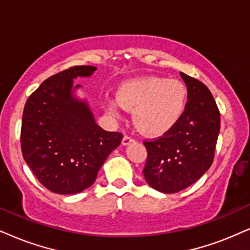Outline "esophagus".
Instances as JSON below:
<instances>
[{
    "label": "esophagus",
    "instance_id": "esophagus-1",
    "mask_svg": "<svg viewBox=\"0 0 250 250\" xmlns=\"http://www.w3.org/2000/svg\"><path fill=\"white\" fill-rule=\"evenodd\" d=\"M132 142H134V138L130 137V136H128V135L123 136V140H122L123 145H129L130 143H132Z\"/></svg>",
    "mask_w": 250,
    "mask_h": 250
}]
</instances>
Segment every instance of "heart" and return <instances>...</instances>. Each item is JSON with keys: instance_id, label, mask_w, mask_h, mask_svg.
I'll return each mask as SVG.
<instances>
[{"instance_id": "heart-1", "label": "heart", "mask_w": 250, "mask_h": 250, "mask_svg": "<svg viewBox=\"0 0 250 250\" xmlns=\"http://www.w3.org/2000/svg\"><path fill=\"white\" fill-rule=\"evenodd\" d=\"M187 100V88L181 82L147 76L120 85L116 100H106V110L115 119L122 118L121 107L132 110L135 125L143 134L160 136L178 125Z\"/></svg>"}]
</instances>
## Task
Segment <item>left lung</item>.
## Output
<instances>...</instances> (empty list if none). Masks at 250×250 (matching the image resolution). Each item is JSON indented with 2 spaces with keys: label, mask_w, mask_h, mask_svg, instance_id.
<instances>
[{
  "label": "left lung",
  "mask_w": 250,
  "mask_h": 250,
  "mask_svg": "<svg viewBox=\"0 0 250 250\" xmlns=\"http://www.w3.org/2000/svg\"><path fill=\"white\" fill-rule=\"evenodd\" d=\"M180 76L188 90L185 114L163 137L144 142V178L165 194L183 190L210 168L220 130L219 109L209 88L183 72Z\"/></svg>",
  "instance_id": "left-lung-1"
}]
</instances>
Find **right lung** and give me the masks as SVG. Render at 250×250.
Wrapping results in <instances>:
<instances>
[{
  "instance_id": "add662e5",
  "label": "right lung",
  "mask_w": 250,
  "mask_h": 250,
  "mask_svg": "<svg viewBox=\"0 0 250 250\" xmlns=\"http://www.w3.org/2000/svg\"><path fill=\"white\" fill-rule=\"evenodd\" d=\"M96 67L76 65L47 78L25 104L21 145L39 182L56 194H77L96 181L100 167L121 144V132L97 125L85 99L76 97L77 77Z\"/></svg>"
}]
</instances>
